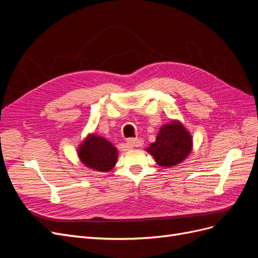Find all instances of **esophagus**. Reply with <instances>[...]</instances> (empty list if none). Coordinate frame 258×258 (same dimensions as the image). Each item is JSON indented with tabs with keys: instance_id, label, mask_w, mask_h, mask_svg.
I'll return each mask as SVG.
<instances>
[{
	"instance_id": "esophagus-1",
	"label": "esophagus",
	"mask_w": 258,
	"mask_h": 258,
	"mask_svg": "<svg viewBox=\"0 0 258 258\" xmlns=\"http://www.w3.org/2000/svg\"><path fill=\"white\" fill-rule=\"evenodd\" d=\"M143 145H144V140L141 138H131L126 141V146L131 149L141 147Z\"/></svg>"
}]
</instances>
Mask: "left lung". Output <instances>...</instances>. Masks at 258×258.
<instances>
[{"mask_svg": "<svg viewBox=\"0 0 258 258\" xmlns=\"http://www.w3.org/2000/svg\"><path fill=\"white\" fill-rule=\"evenodd\" d=\"M193 138L178 120H172L160 128L156 140L146 149L157 165L172 167L183 162L192 152Z\"/></svg>", "mask_w": 258, "mask_h": 258, "instance_id": "1", "label": "left lung"}]
</instances>
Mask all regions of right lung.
Returning a JSON list of instances; mask_svg holds the SVG:
<instances>
[{"label": "right lung", "instance_id": "add662e5", "mask_svg": "<svg viewBox=\"0 0 258 258\" xmlns=\"http://www.w3.org/2000/svg\"><path fill=\"white\" fill-rule=\"evenodd\" d=\"M78 157L86 167L96 171H110L118 160V150L102 136L89 134L78 147Z\"/></svg>", "mask_w": 258, "mask_h": 258}]
</instances>
